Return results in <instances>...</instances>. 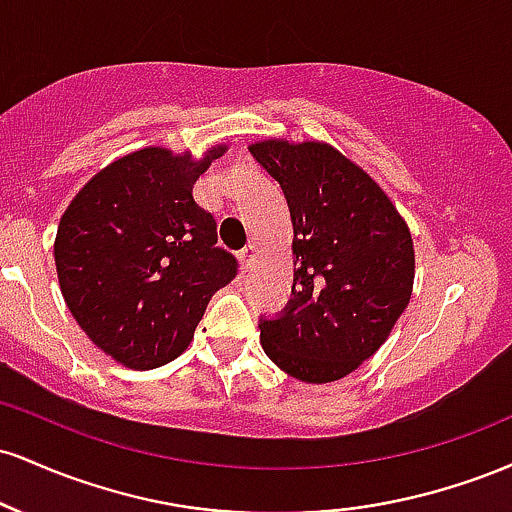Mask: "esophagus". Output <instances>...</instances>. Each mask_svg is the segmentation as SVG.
Returning a JSON list of instances; mask_svg holds the SVG:
<instances>
[{
    "label": "esophagus",
    "instance_id": "esophagus-1",
    "mask_svg": "<svg viewBox=\"0 0 512 512\" xmlns=\"http://www.w3.org/2000/svg\"><path fill=\"white\" fill-rule=\"evenodd\" d=\"M257 255H260V250H257V245H255V243H248V245H245L243 250H240V264H243L245 272H248V269L252 267V264H255Z\"/></svg>",
    "mask_w": 512,
    "mask_h": 512
}]
</instances>
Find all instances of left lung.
Instances as JSON below:
<instances>
[{
  "mask_svg": "<svg viewBox=\"0 0 512 512\" xmlns=\"http://www.w3.org/2000/svg\"><path fill=\"white\" fill-rule=\"evenodd\" d=\"M250 154L284 190L293 298L262 320L264 354L303 383H334L370 358L409 305L414 240L392 199L332 144L267 137Z\"/></svg>",
  "mask_w": 512,
  "mask_h": 512,
  "instance_id": "left-lung-1",
  "label": "left lung"
}]
</instances>
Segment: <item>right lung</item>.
<instances>
[{
	"label": "right lung",
	"instance_id": "1",
	"mask_svg": "<svg viewBox=\"0 0 512 512\" xmlns=\"http://www.w3.org/2000/svg\"><path fill=\"white\" fill-rule=\"evenodd\" d=\"M228 144L195 156L144 146L76 192L55 236L69 313L105 356L132 370L178 358L216 291L238 272L192 187Z\"/></svg>",
	"mask_w": 512,
	"mask_h": 512
}]
</instances>
